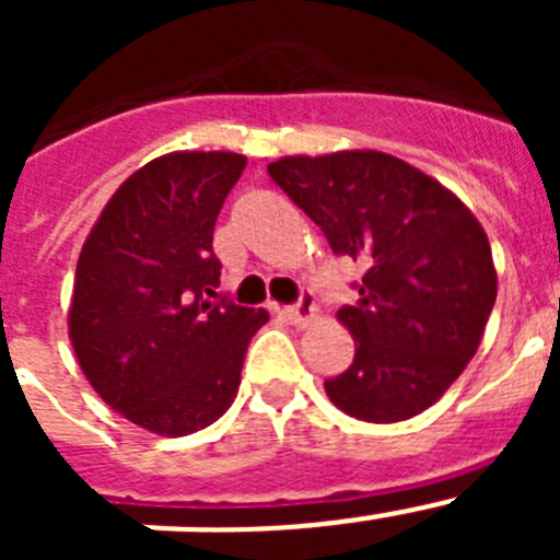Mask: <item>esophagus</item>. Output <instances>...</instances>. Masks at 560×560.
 Returning <instances> with one entry per match:
<instances>
[{
    "instance_id": "obj_1",
    "label": "esophagus",
    "mask_w": 560,
    "mask_h": 560,
    "mask_svg": "<svg viewBox=\"0 0 560 560\" xmlns=\"http://www.w3.org/2000/svg\"><path fill=\"white\" fill-rule=\"evenodd\" d=\"M283 316L291 325H296V328H305V325H311L316 319V300L311 294H303V300L291 305V308H285Z\"/></svg>"
}]
</instances>
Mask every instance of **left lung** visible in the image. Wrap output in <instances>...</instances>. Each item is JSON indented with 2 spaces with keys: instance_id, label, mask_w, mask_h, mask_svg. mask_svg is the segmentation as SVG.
<instances>
[{
  "instance_id": "left-lung-1",
  "label": "left lung",
  "mask_w": 560,
  "mask_h": 560,
  "mask_svg": "<svg viewBox=\"0 0 560 560\" xmlns=\"http://www.w3.org/2000/svg\"><path fill=\"white\" fill-rule=\"evenodd\" d=\"M269 176L328 237L368 266L359 305L336 314L353 364L325 381L334 407L368 423L409 420L474 359L497 303L482 224L448 187L384 151L283 156Z\"/></svg>"
}]
</instances>
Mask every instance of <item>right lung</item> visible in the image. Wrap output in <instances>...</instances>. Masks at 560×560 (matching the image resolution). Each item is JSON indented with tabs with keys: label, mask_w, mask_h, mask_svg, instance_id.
Returning a JSON list of instances; mask_svg holds the SVG:
<instances>
[{
	"label": "right lung",
	"mask_w": 560,
	"mask_h": 560,
	"mask_svg": "<svg viewBox=\"0 0 560 560\" xmlns=\"http://www.w3.org/2000/svg\"><path fill=\"white\" fill-rule=\"evenodd\" d=\"M244 153L173 151L133 171L83 241L69 303L78 364L114 412L165 438L207 429L241 387L264 308L219 300L212 230Z\"/></svg>",
	"instance_id": "obj_1"
}]
</instances>
